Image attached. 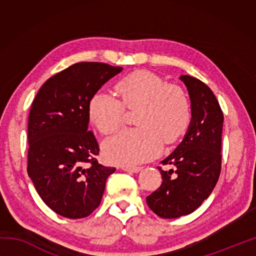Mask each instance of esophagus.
Instances as JSON below:
<instances>
[{"instance_id":"obj_1","label":"esophagus","mask_w":256,"mask_h":256,"mask_svg":"<svg viewBox=\"0 0 256 256\" xmlns=\"http://www.w3.org/2000/svg\"><path fill=\"white\" fill-rule=\"evenodd\" d=\"M141 170H142L141 167H130V166L123 167V170L128 172H138Z\"/></svg>"}]
</instances>
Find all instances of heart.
<instances>
[{"label":"heart","instance_id":"b5f03b06","mask_svg":"<svg viewBox=\"0 0 256 256\" xmlns=\"http://www.w3.org/2000/svg\"><path fill=\"white\" fill-rule=\"evenodd\" d=\"M120 100L97 92L88 105V118L99 131L110 134L123 124L125 107L138 110V128H125L106 138L102 152L112 164L136 166L162 152L164 140L172 144L183 136L192 118L190 98L180 86L168 84L148 71L124 76L116 86Z\"/></svg>","mask_w":256,"mask_h":256}]
</instances>
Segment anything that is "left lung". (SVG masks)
Instances as JSON below:
<instances>
[{
	"instance_id": "1",
	"label": "left lung",
	"mask_w": 256,
	"mask_h": 256,
	"mask_svg": "<svg viewBox=\"0 0 256 256\" xmlns=\"http://www.w3.org/2000/svg\"><path fill=\"white\" fill-rule=\"evenodd\" d=\"M180 79L188 88L192 120L183 141L162 164V183L146 196L156 214L164 219L180 218L196 211L209 198L222 170L224 114L212 90L190 76Z\"/></svg>"
}]
</instances>
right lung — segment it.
<instances>
[{"label": "right lung", "instance_id": "1", "mask_svg": "<svg viewBox=\"0 0 256 256\" xmlns=\"http://www.w3.org/2000/svg\"><path fill=\"white\" fill-rule=\"evenodd\" d=\"M122 71L99 62H80L40 86L28 118L27 172L42 200L68 219L88 216L100 204L107 177L99 146L88 130V105L104 84Z\"/></svg>", "mask_w": 256, "mask_h": 256}]
</instances>
